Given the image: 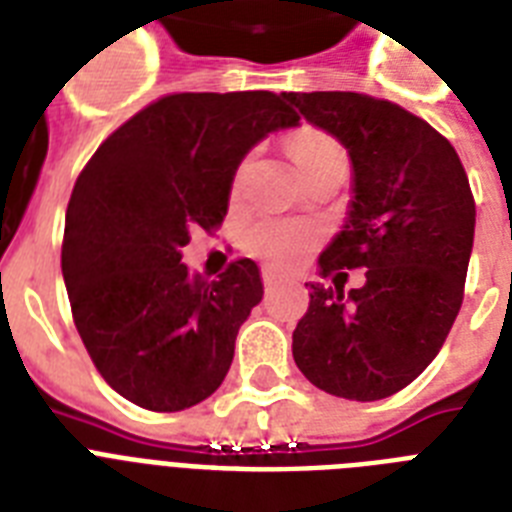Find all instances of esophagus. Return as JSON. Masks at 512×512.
<instances>
[{
	"mask_svg": "<svg viewBox=\"0 0 512 512\" xmlns=\"http://www.w3.org/2000/svg\"><path fill=\"white\" fill-rule=\"evenodd\" d=\"M261 280H264V285H267V288H272V285H277V282L288 280V275H282L280 269L264 267V269H261Z\"/></svg>",
	"mask_w": 512,
	"mask_h": 512,
	"instance_id": "34e87169",
	"label": "esophagus"
}]
</instances>
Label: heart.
Wrapping results in <instances>:
<instances>
[{
    "label": "heart",
    "instance_id": "b5f03b06",
    "mask_svg": "<svg viewBox=\"0 0 512 512\" xmlns=\"http://www.w3.org/2000/svg\"><path fill=\"white\" fill-rule=\"evenodd\" d=\"M290 158L296 161L298 171L309 166V163L327 158V155H341L338 142L330 140L327 134L304 129V132L293 134L290 140ZM320 240V230L312 222H298V219H267L251 227L245 243L259 259L277 264V267H290L304 261L312 248Z\"/></svg>",
    "mask_w": 512,
    "mask_h": 512
}]
</instances>
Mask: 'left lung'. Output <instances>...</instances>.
<instances>
[{
    "label": "left lung",
    "instance_id": "1",
    "mask_svg": "<svg viewBox=\"0 0 512 512\" xmlns=\"http://www.w3.org/2000/svg\"><path fill=\"white\" fill-rule=\"evenodd\" d=\"M312 126L346 147L351 200L317 259L322 277L367 268L366 285H309L293 330L298 370L327 394L378 402L439 354L468 275L476 203L455 147L431 124L357 92H282Z\"/></svg>",
    "mask_w": 512,
    "mask_h": 512
}]
</instances>
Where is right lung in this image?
Returning <instances> with one entry per match:
<instances>
[{
	"mask_svg": "<svg viewBox=\"0 0 512 512\" xmlns=\"http://www.w3.org/2000/svg\"><path fill=\"white\" fill-rule=\"evenodd\" d=\"M293 126L282 94H169L110 134L76 179L63 240L73 322L108 386L137 407L179 412L222 386L264 282L251 259L203 280L182 248L224 222L245 155Z\"/></svg>",
	"mask_w": 512,
	"mask_h": 512,
	"instance_id": "add662e5",
	"label": "right lung"
}]
</instances>
